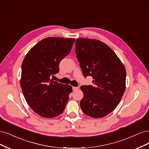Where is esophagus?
<instances>
[{"instance_id":"34e87169","label":"esophagus","mask_w":149,"mask_h":149,"mask_svg":"<svg viewBox=\"0 0 149 149\" xmlns=\"http://www.w3.org/2000/svg\"><path fill=\"white\" fill-rule=\"evenodd\" d=\"M72 89H73V90H74V91H76V90H77L79 89V87H72Z\"/></svg>"}]
</instances>
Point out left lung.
I'll use <instances>...</instances> for the list:
<instances>
[{"mask_svg":"<svg viewBox=\"0 0 149 149\" xmlns=\"http://www.w3.org/2000/svg\"><path fill=\"white\" fill-rule=\"evenodd\" d=\"M76 56L84 77L92 76V85H82V111L94 118H103L119 103L126 89V71L116 53L100 40L78 38Z\"/></svg>","mask_w":149,"mask_h":149,"instance_id":"8db88e82","label":"left lung"}]
</instances>
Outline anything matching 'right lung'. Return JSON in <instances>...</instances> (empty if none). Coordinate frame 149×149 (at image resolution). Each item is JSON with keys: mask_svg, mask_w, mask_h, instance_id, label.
Instances as JSON below:
<instances>
[{"mask_svg": "<svg viewBox=\"0 0 149 149\" xmlns=\"http://www.w3.org/2000/svg\"><path fill=\"white\" fill-rule=\"evenodd\" d=\"M74 41V38H44L23 61L20 86L24 97L33 111L41 117L59 116L72 92V86L53 81L51 77L59 72L60 62L70 53Z\"/></svg>", "mask_w": 149, "mask_h": 149, "instance_id": "right-lung-1", "label": "right lung"}]
</instances>
